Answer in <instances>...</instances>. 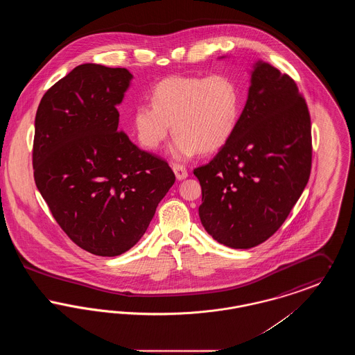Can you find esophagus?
I'll list each match as a JSON object with an SVG mask.
<instances>
[{
  "label": "esophagus",
  "mask_w": 355,
  "mask_h": 355,
  "mask_svg": "<svg viewBox=\"0 0 355 355\" xmlns=\"http://www.w3.org/2000/svg\"><path fill=\"white\" fill-rule=\"evenodd\" d=\"M173 171H174V174H175V177H177L178 181H182V180H185L186 177H187V170H186L184 165L174 164V165H173Z\"/></svg>",
  "instance_id": "34e87169"
}]
</instances>
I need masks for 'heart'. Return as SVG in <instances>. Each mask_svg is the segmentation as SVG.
Masks as SVG:
<instances>
[{
	"instance_id": "1",
	"label": "heart",
	"mask_w": 355,
	"mask_h": 355,
	"mask_svg": "<svg viewBox=\"0 0 355 355\" xmlns=\"http://www.w3.org/2000/svg\"><path fill=\"white\" fill-rule=\"evenodd\" d=\"M243 93L227 74L171 76L155 85L152 103H138L132 125L138 142L155 150L173 126L171 153L187 158L197 150L211 153L234 133Z\"/></svg>"
}]
</instances>
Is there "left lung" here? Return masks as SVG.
<instances>
[{"label":"left lung","mask_w":355,"mask_h":355,"mask_svg":"<svg viewBox=\"0 0 355 355\" xmlns=\"http://www.w3.org/2000/svg\"><path fill=\"white\" fill-rule=\"evenodd\" d=\"M311 150L310 114L297 84L258 61L234 133L209 164L194 169L205 230L233 249L265 242L307 185Z\"/></svg>","instance_id":"1"}]
</instances>
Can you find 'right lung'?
Here are the masks:
<instances>
[{"label": "right lung", "mask_w": 355, "mask_h": 355, "mask_svg": "<svg viewBox=\"0 0 355 355\" xmlns=\"http://www.w3.org/2000/svg\"><path fill=\"white\" fill-rule=\"evenodd\" d=\"M133 76L84 64L51 86L34 122V181L51 214L81 249L128 252L145 234L175 175L119 129L117 105Z\"/></svg>", "instance_id": "obj_1"}]
</instances>
